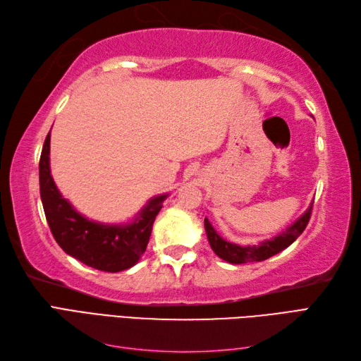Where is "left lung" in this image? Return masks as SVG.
<instances>
[{
    "label": "left lung",
    "instance_id": "left-lung-1",
    "mask_svg": "<svg viewBox=\"0 0 361 361\" xmlns=\"http://www.w3.org/2000/svg\"><path fill=\"white\" fill-rule=\"evenodd\" d=\"M312 209H313V204L307 211H305V214L301 218H298V221H295L290 227L286 228L285 232L280 233L274 239H271V241L262 243L260 245L241 247L238 244L224 241V239L214 231V227L211 226L209 221H207V218H204V228H206L207 239H209V244L215 251V255L218 257H221L223 260L228 262V264L239 265V264H248V262H262L288 248L295 239L304 232V228L307 227L310 221Z\"/></svg>",
    "mask_w": 361,
    "mask_h": 361
}]
</instances>
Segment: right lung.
<instances>
[{
  "mask_svg": "<svg viewBox=\"0 0 361 361\" xmlns=\"http://www.w3.org/2000/svg\"><path fill=\"white\" fill-rule=\"evenodd\" d=\"M48 133L39 161L40 199L51 233L57 244L87 267L118 272L135 265L146 251L155 218L167 195H158L128 226H106L89 221L61 197L49 170Z\"/></svg>",
  "mask_w": 361,
  "mask_h": 361,
  "instance_id": "add662e5",
  "label": "right lung"
}]
</instances>
